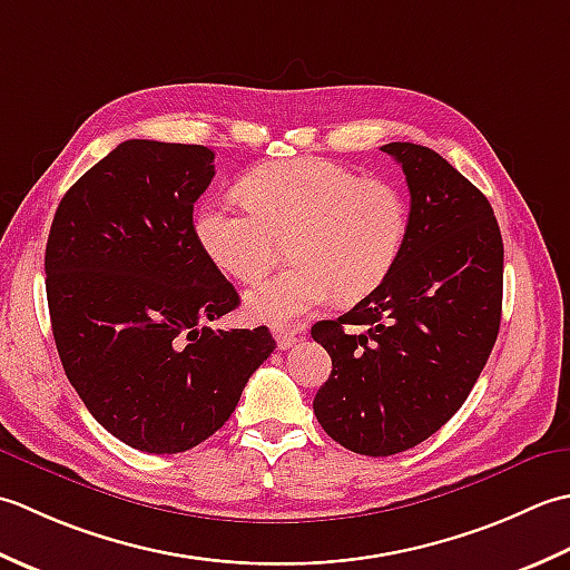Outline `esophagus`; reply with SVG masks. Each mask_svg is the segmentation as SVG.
<instances>
[{"mask_svg": "<svg viewBox=\"0 0 570 570\" xmlns=\"http://www.w3.org/2000/svg\"><path fill=\"white\" fill-rule=\"evenodd\" d=\"M297 340H299V336H297V332H293V330H277L275 332V342H277V350H289V346H293V344H297Z\"/></svg>", "mask_w": 570, "mask_h": 570, "instance_id": "esophagus-1", "label": "esophagus"}]
</instances>
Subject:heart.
Returning <instances> with one entry per match:
<instances>
[{
	"instance_id": "b5f03b06",
	"label": "heart",
	"mask_w": 570,
	"mask_h": 570,
	"mask_svg": "<svg viewBox=\"0 0 570 570\" xmlns=\"http://www.w3.org/2000/svg\"><path fill=\"white\" fill-rule=\"evenodd\" d=\"M248 204L208 202L194 218L202 248L240 283L268 273L289 240L293 268L246 293V312L293 327L336 295L358 302L386 283L411 234L399 184L364 179L322 157L268 161L243 179Z\"/></svg>"
}]
</instances>
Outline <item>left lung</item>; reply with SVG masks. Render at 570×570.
<instances>
[{"mask_svg":"<svg viewBox=\"0 0 570 570\" xmlns=\"http://www.w3.org/2000/svg\"><path fill=\"white\" fill-rule=\"evenodd\" d=\"M411 191V234L386 283L312 327L332 356L315 415L368 458L415 448L470 396L502 320L504 246L487 196L433 149L391 142Z\"/></svg>","mask_w":570,"mask_h":570,"instance_id":"obj_1","label":"left lung"}]
</instances>
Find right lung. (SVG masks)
<instances>
[{"mask_svg":"<svg viewBox=\"0 0 570 570\" xmlns=\"http://www.w3.org/2000/svg\"><path fill=\"white\" fill-rule=\"evenodd\" d=\"M212 179L208 147L127 139L66 191L46 243L68 381L108 433L155 455L214 435L275 350L268 327H204L238 307L194 230Z\"/></svg>","mask_w":570,"mask_h":570,"instance_id":"obj_1","label":"right lung"}]
</instances>
